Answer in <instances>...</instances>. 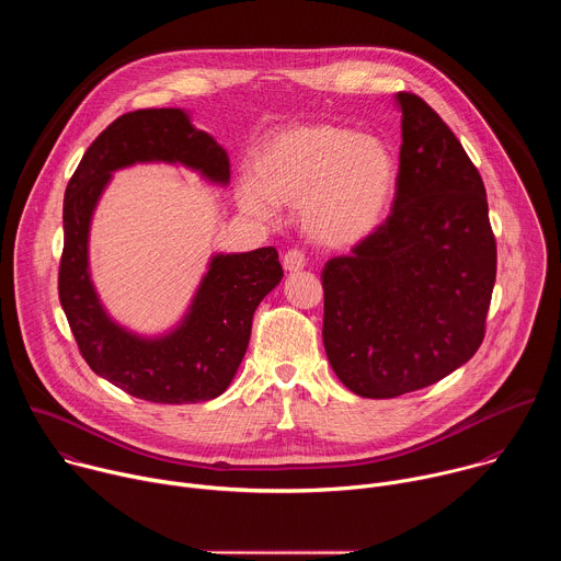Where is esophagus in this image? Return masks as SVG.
<instances>
[{
  "label": "esophagus",
  "mask_w": 561,
  "mask_h": 561,
  "mask_svg": "<svg viewBox=\"0 0 561 561\" xmlns=\"http://www.w3.org/2000/svg\"><path fill=\"white\" fill-rule=\"evenodd\" d=\"M282 262H284V268L288 273H297V271H301L306 266V255L299 249H290V251L284 253Z\"/></svg>",
  "instance_id": "1"
}]
</instances>
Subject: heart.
<instances>
[{
	"label": "heart",
	"instance_id": "b5f03b06",
	"mask_svg": "<svg viewBox=\"0 0 561 561\" xmlns=\"http://www.w3.org/2000/svg\"><path fill=\"white\" fill-rule=\"evenodd\" d=\"M397 188V157L379 137L335 124H295L268 135L253 154V180L237 202L260 219L297 206L304 234L322 249H348L388 215Z\"/></svg>",
	"mask_w": 561,
	"mask_h": 561
}]
</instances>
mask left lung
<instances>
[{
    "label": "left lung",
    "mask_w": 561,
    "mask_h": 561,
    "mask_svg": "<svg viewBox=\"0 0 561 561\" xmlns=\"http://www.w3.org/2000/svg\"><path fill=\"white\" fill-rule=\"evenodd\" d=\"M397 104L390 215L322 271L329 362L370 399L426 388L466 364L484 342L497 273L482 175L422 98L402 91Z\"/></svg>",
    "instance_id": "left-lung-1"
}]
</instances>
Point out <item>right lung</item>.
Returning <instances> with one entry per match:
<instances>
[{"instance_id":"right-lung-1","label":"right lung","mask_w":561,"mask_h":561,"mask_svg":"<svg viewBox=\"0 0 561 561\" xmlns=\"http://www.w3.org/2000/svg\"><path fill=\"white\" fill-rule=\"evenodd\" d=\"M135 162H171L228 184L226 150L182 108H144L117 117L84 152L64 195L59 301L87 364L124 392L154 404H197L232 381L251 340L260 301L282 282L273 247L215 255L184 322L157 340L137 337L102 308L89 275V228L111 173Z\"/></svg>"}]
</instances>
